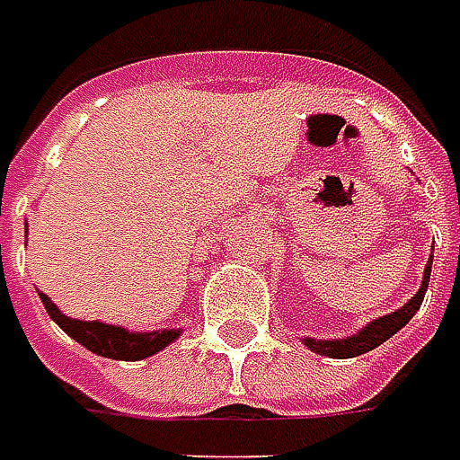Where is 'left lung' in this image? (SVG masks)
I'll use <instances>...</instances> for the list:
<instances>
[{"label": "left lung", "instance_id": "1", "mask_svg": "<svg viewBox=\"0 0 460 460\" xmlns=\"http://www.w3.org/2000/svg\"><path fill=\"white\" fill-rule=\"evenodd\" d=\"M429 271H432V256H429V261H427L425 266V277H422V288H420V292H417L406 305H402V308L396 310V313H388V315H383V318L370 321L362 332L352 333V336H347V339H329V341L305 339V344H308L313 352H318V355L339 357V359L365 355V352L376 349V347H380L385 339H391L394 333L402 332L403 326L411 321V315L420 310L422 300H425L427 285H429Z\"/></svg>", "mask_w": 460, "mask_h": 460}]
</instances>
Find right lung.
<instances>
[{
  "mask_svg": "<svg viewBox=\"0 0 460 460\" xmlns=\"http://www.w3.org/2000/svg\"><path fill=\"white\" fill-rule=\"evenodd\" d=\"M40 300L49 310V315L61 326V332H66L75 341H80L84 349L95 352L101 357H111V359H145L152 357L155 352L165 349L171 341L178 339V329H165V332H127L121 326H111L103 321H77L69 318L57 308V303H51L49 295L40 292Z\"/></svg>",
  "mask_w": 460,
  "mask_h": 460,
  "instance_id": "right-lung-1",
  "label": "right lung"
}]
</instances>
